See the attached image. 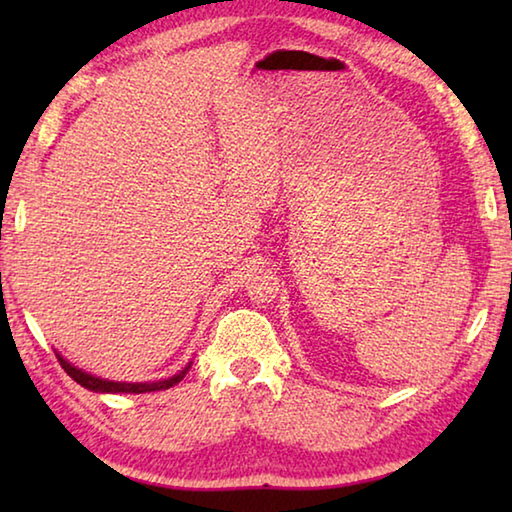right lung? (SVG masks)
<instances>
[{"instance_id":"right-lung-1","label":"right lung","mask_w":512,"mask_h":512,"mask_svg":"<svg viewBox=\"0 0 512 512\" xmlns=\"http://www.w3.org/2000/svg\"><path fill=\"white\" fill-rule=\"evenodd\" d=\"M56 357L60 361V366L65 368L67 375L72 377L76 384H81L83 388H88V391H94V393H137V395H140V393L167 391V388L176 386L178 381L187 375L189 368H192V361H189L183 370H178L176 375H171L167 379H158V381H112V379L90 375V372L72 366V363H69L60 352H56Z\"/></svg>"}]
</instances>
